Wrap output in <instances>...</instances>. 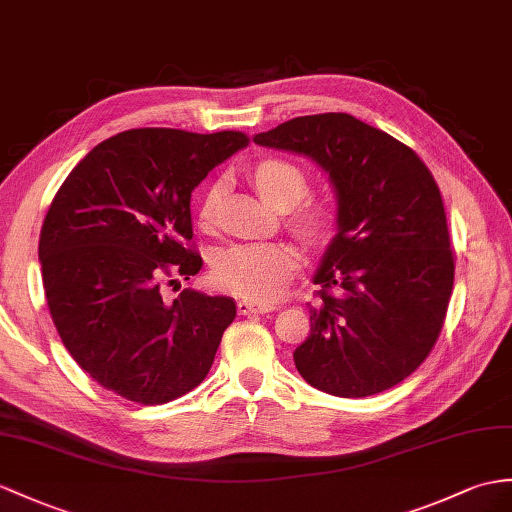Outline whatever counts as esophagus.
Returning a JSON list of instances; mask_svg holds the SVG:
<instances>
[{
    "label": "esophagus",
    "mask_w": 512,
    "mask_h": 512,
    "mask_svg": "<svg viewBox=\"0 0 512 512\" xmlns=\"http://www.w3.org/2000/svg\"><path fill=\"white\" fill-rule=\"evenodd\" d=\"M236 308H239L241 315H265L278 310V306L273 304H256V302H249V299H241V302L236 304Z\"/></svg>",
    "instance_id": "obj_1"
}]
</instances>
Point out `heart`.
I'll use <instances>...</instances> for the list:
<instances>
[{"label":"heart","instance_id":"b5f03b06","mask_svg":"<svg viewBox=\"0 0 512 512\" xmlns=\"http://www.w3.org/2000/svg\"><path fill=\"white\" fill-rule=\"evenodd\" d=\"M252 182L265 202L276 208H291L308 193V176L302 167L284 158H265L252 169ZM221 186H210L199 219L204 226L215 221ZM295 228L308 239L328 236L334 223L332 208L313 204L297 210ZM297 267V252L286 243H243L223 249L215 263V280L236 295L267 304L278 299Z\"/></svg>","mask_w":512,"mask_h":512}]
</instances>
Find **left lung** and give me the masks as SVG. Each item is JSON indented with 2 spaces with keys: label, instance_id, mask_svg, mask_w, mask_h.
I'll use <instances>...</instances> for the list:
<instances>
[{
  "label": "left lung",
  "instance_id": "1",
  "mask_svg": "<svg viewBox=\"0 0 512 512\" xmlns=\"http://www.w3.org/2000/svg\"><path fill=\"white\" fill-rule=\"evenodd\" d=\"M254 143L315 160L336 195V234L313 276L319 304L293 352L297 371L336 397L400 384L439 339L454 286L430 169L391 134L345 112L295 117Z\"/></svg>",
  "mask_w": 512,
  "mask_h": 512
}]
</instances>
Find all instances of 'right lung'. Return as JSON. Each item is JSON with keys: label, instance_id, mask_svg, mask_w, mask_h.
I'll return each instance as SVG.
<instances>
[{"label": "right lung", "instance_id": "right-lung-1", "mask_svg": "<svg viewBox=\"0 0 512 512\" xmlns=\"http://www.w3.org/2000/svg\"><path fill=\"white\" fill-rule=\"evenodd\" d=\"M247 143L232 130H128L93 147L62 182L39 241L43 289L62 343L104 389L167 404L213 367L234 299L184 289L167 304L160 280L202 269L186 245L191 193Z\"/></svg>", "mask_w": 512, "mask_h": 512}]
</instances>
